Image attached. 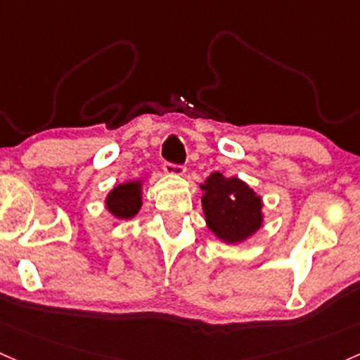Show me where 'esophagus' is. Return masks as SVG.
Segmentation results:
<instances>
[{
    "label": "esophagus",
    "instance_id": "1",
    "mask_svg": "<svg viewBox=\"0 0 360 360\" xmlns=\"http://www.w3.org/2000/svg\"><path fill=\"white\" fill-rule=\"evenodd\" d=\"M164 171L167 174H172V176H183L186 172V167L183 164H172V162H165Z\"/></svg>",
    "mask_w": 360,
    "mask_h": 360
}]
</instances>
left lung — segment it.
<instances>
[{
	"mask_svg": "<svg viewBox=\"0 0 360 360\" xmlns=\"http://www.w3.org/2000/svg\"><path fill=\"white\" fill-rule=\"evenodd\" d=\"M201 189L205 219L222 240L239 243L262 227V198L238 177L213 172Z\"/></svg>",
	"mask_w": 360,
	"mask_h": 360,
	"instance_id": "obj_1",
	"label": "left lung"
}]
</instances>
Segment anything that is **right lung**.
I'll return each instance as SVG.
<instances>
[{"instance_id":"1","label":"right lung","mask_w":360,"mask_h":360,"mask_svg":"<svg viewBox=\"0 0 360 360\" xmlns=\"http://www.w3.org/2000/svg\"><path fill=\"white\" fill-rule=\"evenodd\" d=\"M105 203L109 212L117 219H131L141 207V184L133 181L114 188Z\"/></svg>"}]
</instances>
